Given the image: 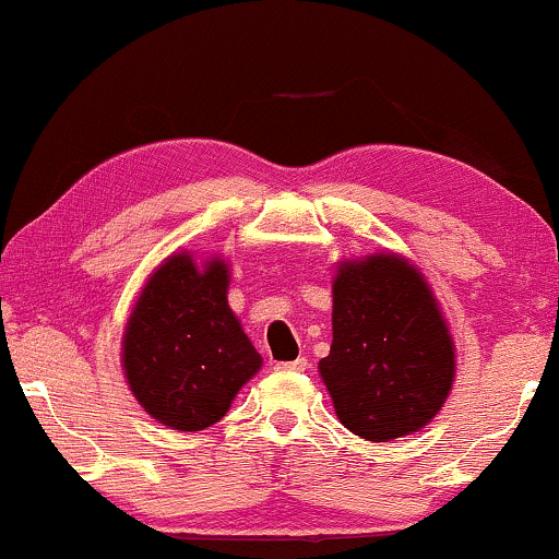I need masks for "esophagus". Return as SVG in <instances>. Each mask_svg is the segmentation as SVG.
Returning <instances> with one entry per match:
<instances>
[{"label":"esophagus","mask_w":559,"mask_h":559,"mask_svg":"<svg viewBox=\"0 0 559 559\" xmlns=\"http://www.w3.org/2000/svg\"><path fill=\"white\" fill-rule=\"evenodd\" d=\"M281 371H307L309 369V361L307 358H296V361H286V364H278Z\"/></svg>","instance_id":"1"}]
</instances>
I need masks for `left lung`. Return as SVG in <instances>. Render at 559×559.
<instances>
[{"instance_id":"8db88e82","label":"left lung","mask_w":559,"mask_h":559,"mask_svg":"<svg viewBox=\"0 0 559 559\" xmlns=\"http://www.w3.org/2000/svg\"><path fill=\"white\" fill-rule=\"evenodd\" d=\"M454 358L447 320L418 267L394 252L341 263L320 373L350 433L381 443L428 426L454 384Z\"/></svg>"}]
</instances>
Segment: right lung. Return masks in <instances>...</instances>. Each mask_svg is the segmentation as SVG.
Segmentation results:
<instances>
[{"label":"right lung","instance_id":"right-lung-1","mask_svg":"<svg viewBox=\"0 0 559 559\" xmlns=\"http://www.w3.org/2000/svg\"><path fill=\"white\" fill-rule=\"evenodd\" d=\"M229 267L175 252L141 288L123 335V371L139 405L175 430L227 415L263 358L227 301Z\"/></svg>","mask_w":559,"mask_h":559}]
</instances>
